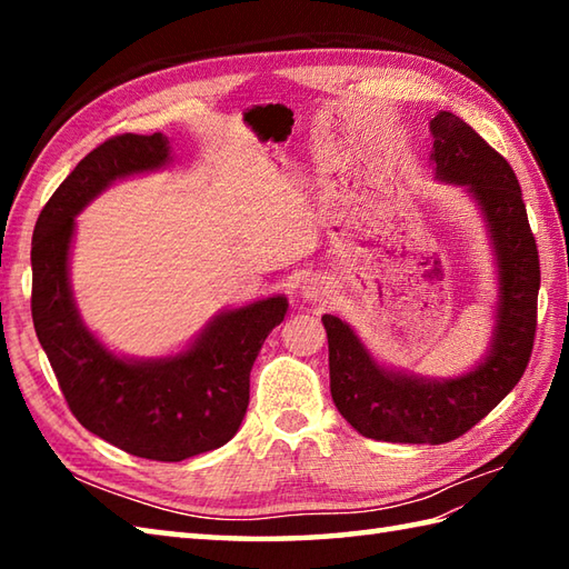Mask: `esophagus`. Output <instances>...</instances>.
<instances>
[{"instance_id": "1", "label": "esophagus", "mask_w": 569, "mask_h": 569, "mask_svg": "<svg viewBox=\"0 0 569 569\" xmlns=\"http://www.w3.org/2000/svg\"><path fill=\"white\" fill-rule=\"evenodd\" d=\"M328 296H330V283L320 276H310L306 278L303 286H300V298L308 300V303H320V300H325Z\"/></svg>"}]
</instances>
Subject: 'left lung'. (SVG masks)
Wrapping results in <instances>:
<instances>
[{"instance_id": "obj_1", "label": "left lung", "mask_w": 569, "mask_h": 569, "mask_svg": "<svg viewBox=\"0 0 569 569\" xmlns=\"http://www.w3.org/2000/svg\"><path fill=\"white\" fill-rule=\"evenodd\" d=\"M430 134L435 178L462 186L485 214L499 273L497 325L475 369L422 379L381 367L347 322L322 316L332 401L357 432L383 442L442 445L475 428L521 381L536 340L540 261L513 168L452 112L435 114Z\"/></svg>"}]
</instances>
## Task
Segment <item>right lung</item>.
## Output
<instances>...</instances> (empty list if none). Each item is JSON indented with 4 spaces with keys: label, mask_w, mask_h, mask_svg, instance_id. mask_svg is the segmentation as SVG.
<instances>
[{
    "label": "right lung",
    "mask_w": 569,
    "mask_h": 569,
    "mask_svg": "<svg viewBox=\"0 0 569 569\" xmlns=\"http://www.w3.org/2000/svg\"><path fill=\"white\" fill-rule=\"evenodd\" d=\"M171 163L163 134H122L92 149L46 202L31 241V316L72 416L129 455L180 462L237 435L249 406V373L288 310L283 296L214 316L188 349L127 359L94 337L76 308L68 261L76 214L114 180Z\"/></svg>",
    "instance_id": "right-lung-1"
}]
</instances>
